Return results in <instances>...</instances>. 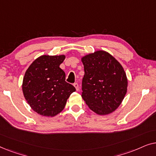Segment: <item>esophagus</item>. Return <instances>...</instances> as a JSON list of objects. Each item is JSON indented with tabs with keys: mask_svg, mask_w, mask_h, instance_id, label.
<instances>
[{
	"mask_svg": "<svg viewBox=\"0 0 156 156\" xmlns=\"http://www.w3.org/2000/svg\"><path fill=\"white\" fill-rule=\"evenodd\" d=\"M73 85H74V87H75L76 90L78 91L79 90V84H78V83H74Z\"/></svg>",
	"mask_w": 156,
	"mask_h": 156,
	"instance_id": "obj_1",
	"label": "esophagus"
}]
</instances>
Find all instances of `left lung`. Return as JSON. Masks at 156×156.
<instances>
[{
    "label": "left lung",
    "mask_w": 156,
    "mask_h": 156,
    "mask_svg": "<svg viewBox=\"0 0 156 156\" xmlns=\"http://www.w3.org/2000/svg\"><path fill=\"white\" fill-rule=\"evenodd\" d=\"M82 61L84 69L82 97L85 103L97 114L114 112L127 91L128 81L122 66L101 50L86 55Z\"/></svg>",
    "instance_id": "left-lung-1"
}]
</instances>
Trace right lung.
I'll return each instance as SVG.
<instances>
[{
    "instance_id": "obj_1",
    "label": "right lung",
    "mask_w": 156,
    "mask_h": 156,
    "mask_svg": "<svg viewBox=\"0 0 156 156\" xmlns=\"http://www.w3.org/2000/svg\"><path fill=\"white\" fill-rule=\"evenodd\" d=\"M65 55H43L36 59L25 72L23 91L33 111L45 116H54L65 108L75 88L65 81L59 67Z\"/></svg>"
}]
</instances>
